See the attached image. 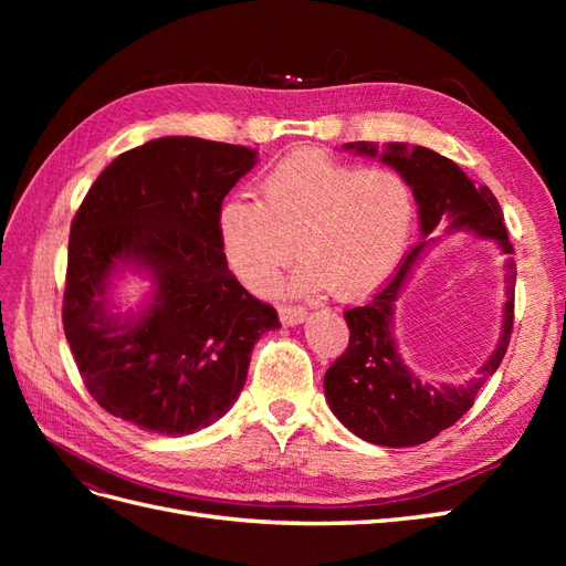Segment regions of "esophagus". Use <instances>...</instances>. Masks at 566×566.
<instances>
[{"instance_id":"34e87169","label":"esophagus","mask_w":566,"mask_h":566,"mask_svg":"<svg viewBox=\"0 0 566 566\" xmlns=\"http://www.w3.org/2000/svg\"><path fill=\"white\" fill-rule=\"evenodd\" d=\"M306 318V310L302 306H281V321L285 325H300Z\"/></svg>"}]
</instances>
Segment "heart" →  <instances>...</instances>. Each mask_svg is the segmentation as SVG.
Segmentation results:
<instances>
[{
    "instance_id": "heart-1",
    "label": "heart",
    "mask_w": 566,
    "mask_h": 566,
    "mask_svg": "<svg viewBox=\"0 0 566 566\" xmlns=\"http://www.w3.org/2000/svg\"><path fill=\"white\" fill-rule=\"evenodd\" d=\"M413 221L416 198L399 172L297 150L264 175L260 202H221L217 238L233 276L256 295L276 285L297 243L295 290L331 287L339 300H356L397 269Z\"/></svg>"
}]
</instances>
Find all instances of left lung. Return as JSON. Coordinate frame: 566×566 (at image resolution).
Instances as JSON below:
<instances>
[{"instance_id":"8db88e82","label":"left lung","mask_w":566,"mask_h":566,"mask_svg":"<svg viewBox=\"0 0 566 566\" xmlns=\"http://www.w3.org/2000/svg\"><path fill=\"white\" fill-rule=\"evenodd\" d=\"M358 156L380 158L408 181L418 202L422 243L410 250L391 281L364 306L345 312L349 347L323 378L325 401L349 432L378 447H418L455 424L474 403L476 391L499 370L510 345L515 316V260L503 224V210L489 186H474L462 169L424 146L373 142L342 146ZM489 237L506 254V302L500 345L476 379L462 386L427 384L408 369L392 337V312L409 273L433 239L434 228Z\"/></svg>"}]
</instances>
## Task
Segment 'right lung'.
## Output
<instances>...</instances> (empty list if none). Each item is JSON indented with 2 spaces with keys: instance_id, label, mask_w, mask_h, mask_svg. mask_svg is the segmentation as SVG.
<instances>
[{
  "instance_id": "obj_1",
  "label": "right lung",
  "mask_w": 566,
  "mask_h": 566,
  "mask_svg": "<svg viewBox=\"0 0 566 566\" xmlns=\"http://www.w3.org/2000/svg\"><path fill=\"white\" fill-rule=\"evenodd\" d=\"M256 150L163 136L117 156L82 200L67 241L63 328L101 408L146 432L193 434L241 394L254 342L281 328L273 306L235 281L217 212ZM151 293L119 315V272Z\"/></svg>"
}]
</instances>
